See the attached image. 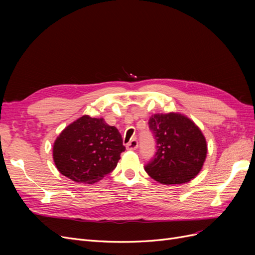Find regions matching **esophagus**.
Wrapping results in <instances>:
<instances>
[{
    "instance_id": "esophagus-1",
    "label": "esophagus",
    "mask_w": 255,
    "mask_h": 255,
    "mask_svg": "<svg viewBox=\"0 0 255 255\" xmlns=\"http://www.w3.org/2000/svg\"><path fill=\"white\" fill-rule=\"evenodd\" d=\"M137 148H138V141H137V139H132L127 144V149L128 150H136Z\"/></svg>"
}]
</instances>
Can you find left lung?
<instances>
[{
	"mask_svg": "<svg viewBox=\"0 0 255 255\" xmlns=\"http://www.w3.org/2000/svg\"><path fill=\"white\" fill-rule=\"evenodd\" d=\"M149 128L156 140V153L144 170L155 181L183 184L201 171L206 158L205 137L194 121L177 113L155 114Z\"/></svg>",
	"mask_w": 255,
	"mask_h": 255,
	"instance_id": "obj_1",
	"label": "left lung"
}]
</instances>
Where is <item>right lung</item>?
<instances>
[{"mask_svg":"<svg viewBox=\"0 0 255 255\" xmlns=\"http://www.w3.org/2000/svg\"><path fill=\"white\" fill-rule=\"evenodd\" d=\"M126 150L117 128L85 115L69 125L53 145L58 171L76 183L94 184L111 173Z\"/></svg>","mask_w":255,"mask_h":255,"instance_id":"1","label":"right lung"}]
</instances>
